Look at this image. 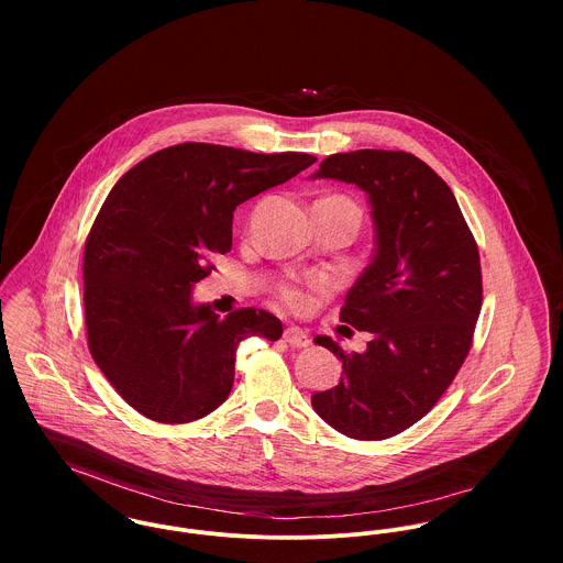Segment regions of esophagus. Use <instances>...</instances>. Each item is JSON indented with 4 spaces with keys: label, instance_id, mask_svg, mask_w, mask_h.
I'll return each instance as SVG.
<instances>
[{
    "label": "esophagus",
    "instance_id": "obj_1",
    "mask_svg": "<svg viewBox=\"0 0 563 563\" xmlns=\"http://www.w3.org/2000/svg\"><path fill=\"white\" fill-rule=\"evenodd\" d=\"M284 340H286L290 346H295V349H303V346L310 344L308 333H306L303 329H299V327H286Z\"/></svg>",
    "mask_w": 563,
    "mask_h": 563
}]
</instances>
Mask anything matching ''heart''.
<instances>
[{
    "label": "heart",
    "instance_id": "b5f03b06",
    "mask_svg": "<svg viewBox=\"0 0 563 563\" xmlns=\"http://www.w3.org/2000/svg\"><path fill=\"white\" fill-rule=\"evenodd\" d=\"M335 201H342V203L351 206V208L357 212V208H355L351 201H346V199H335ZM279 297H282V301H284L290 310H297V312L308 310L310 303H312L310 292H308L306 288H301V286H284V288L279 290Z\"/></svg>",
    "mask_w": 563,
    "mask_h": 563
}]
</instances>
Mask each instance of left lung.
I'll return each mask as SVG.
<instances>
[{
    "label": "left lung",
    "mask_w": 563,
    "mask_h": 563,
    "mask_svg": "<svg viewBox=\"0 0 563 563\" xmlns=\"http://www.w3.org/2000/svg\"><path fill=\"white\" fill-rule=\"evenodd\" d=\"M312 177L355 184L375 223L371 264L340 310V321L373 338L351 355L329 335L314 338L342 360L344 375L312 407L349 438L386 440L438 402L471 351L482 312L479 249L446 181L411 154H333Z\"/></svg>",
    "instance_id": "1"
}]
</instances>
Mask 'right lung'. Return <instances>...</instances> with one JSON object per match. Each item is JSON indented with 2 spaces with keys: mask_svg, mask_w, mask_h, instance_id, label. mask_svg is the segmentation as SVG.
I'll list each match as a JSON object with an SVG mask.
<instances>
[{
  "mask_svg": "<svg viewBox=\"0 0 563 563\" xmlns=\"http://www.w3.org/2000/svg\"><path fill=\"white\" fill-rule=\"evenodd\" d=\"M314 162L181 143L114 184L84 246V317L95 364L136 411L166 424L203 418L232 393L242 340H279L271 312L221 319L192 303V288L232 249L234 210Z\"/></svg>",
  "mask_w": 563,
  "mask_h": 563,
  "instance_id": "obj_1",
  "label": "right lung"
}]
</instances>
